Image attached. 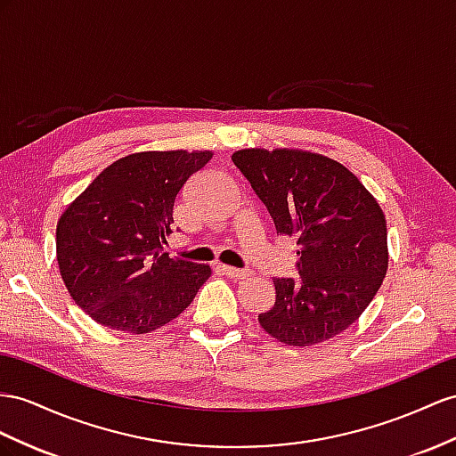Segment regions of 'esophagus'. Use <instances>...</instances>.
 Here are the masks:
<instances>
[{
	"mask_svg": "<svg viewBox=\"0 0 456 456\" xmlns=\"http://www.w3.org/2000/svg\"><path fill=\"white\" fill-rule=\"evenodd\" d=\"M219 270L224 275H227L229 279H247L250 273L244 272V270H237V267H231V265H219Z\"/></svg>",
	"mask_w": 456,
	"mask_h": 456,
	"instance_id": "esophagus-1",
	"label": "esophagus"
}]
</instances>
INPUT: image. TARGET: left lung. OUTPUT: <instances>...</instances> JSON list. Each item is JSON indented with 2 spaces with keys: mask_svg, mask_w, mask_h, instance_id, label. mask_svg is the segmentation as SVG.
Wrapping results in <instances>:
<instances>
[{
  "mask_svg": "<svg viewBox=\"0 0 456 456\" xmlns=\"http://www.w3.org/2000/svg\"><path fill=\"white\" fill-rule=\"evenodd\" d=\"M231 159L279 235L298 244L300 279H273L275 305L260 325L290 346L333 339L360 318L387 273L381 206L343 163L308 150L244 148Z\"/></svg>",
  "mask_w": 456,
  "mask_h": 456,
  "instance_id": "obj_1",
  "label": "left lung"
}]
</instances>
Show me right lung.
<instances>
[{"instance_id": "1", "label": "right lung", "mask_w": 456, "mask_h": 456, "mask_svg": "<svg viewBox=\"0 0 456 456\" xmlns=\"http://www.w3.org/2000/svg\"><path fill=\"white\" fill-rule=\"evenodd\" d=\"M209 150L136 151L113 161L65 208L57 265L77 305L103 328L144 335L194 300L212 270L163 252L173 206Z\"/></svg>"}]
</instances>
